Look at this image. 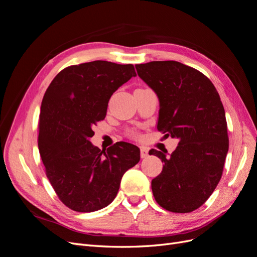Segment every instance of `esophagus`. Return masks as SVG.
Listing matches in <instances>:
<instances>
[{"mask_svg": "<svg viewBox=\"0 0 257 257\" xmlns=\"http://www.w3.org/2000/svg\"><path fill=\"white\" fill-rule=\"evenodd\" d=\"M148 155H149V154H148V149H147V148L146 147H142L141 148V158L142 159H146Z\"/></svg>", "mask_w": 257, "mask_h": 257, "instance_id": "esophagus-1", "label": "esophagus"}]
</instances>
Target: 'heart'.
<instances>
[{
	"instance_id": "1",
	"label": "heart",
	"mask_w": 257,
	"mask_h": 257,
	"mask_svg": "<svg viewBox=\"0 0 257 257\" xmlns=\"http://www.w3.org/2000/svg\"><path fill=\"white\" fill-rule=\"evenodd\" d=\"M132 136H134V137H137V136H138V135H137V134H136V133H133V134H132Z\"/></svg>"
}]
</instances>
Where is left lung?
Segmentation results:
<instances>
[{"instance_id":"left-lung-1","label":"left lung","mask_w":257,"mask_h":257,"mask_svg":"<svg viewBox=\"0 0 257 257\" xmlns=\"http://www.w3.org/2000/svg\"><path fill=\"white\" fill-rule=\"evenodd\" d=\"M160 100L158 130L178 138L176 150L151 149L164 162L151 182L157 203L188 213L206 203L220 182L228 152L227 123L219 93L208 77L177 61L135 65Z\"/></svg>"}]
</instances>
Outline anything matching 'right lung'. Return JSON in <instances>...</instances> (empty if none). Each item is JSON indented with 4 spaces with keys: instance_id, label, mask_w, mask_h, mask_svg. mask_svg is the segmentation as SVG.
I'll return each instance as SVG.
<instances>
[{
    "instance_id": "add662e5",
    "label": "right lung",
    "mask_w": 257,
    "mask_h": 257,
    "mask_svg": "<svg viewBox=\"0 0 257 257\" xmlns=\"http://www.w3.org/2000/svg\"><path fill=\"white\" fill-rule=\"evenodd\" d=\"M135 76L134 65L98 60L62 69L46 90L38 150L54 192L74 211L107 207L124 173L141 160L132 144L115 143L100 151L90 142L113 92Z\"/></svg>"
}]
</instances>
